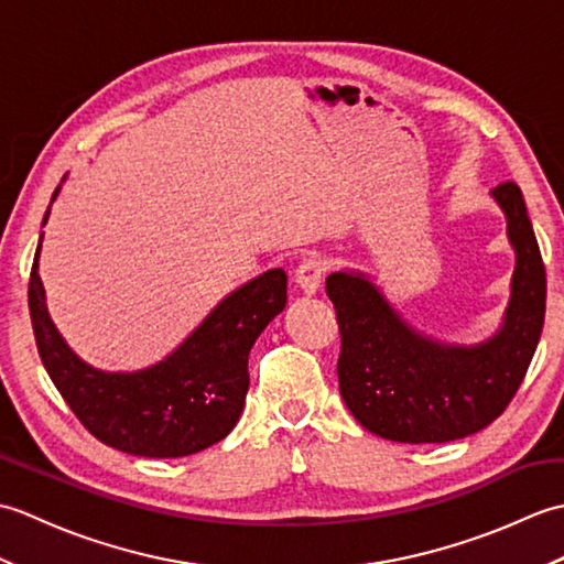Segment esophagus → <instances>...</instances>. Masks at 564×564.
<instances>
[{
  "mask_svg": "<svg viewBox=\"0 0 564 564\" xmlns=\"http://www.w3.org/2000/svg\"><path fill=\"white\" fill-rule=\"evenodd\" d=\"M325 273H327V261L319 254H307V257H303L301 263H297L295 279H297V283H301V289L310 295L319 289Z\"/></svg>",
  "mask_w": 564,
  "mask_h": 564,
  "instance_id": "esophagus-1",
  "label": "esophagus"
}]
</instances>
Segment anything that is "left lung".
<instances>
[{
	"label": "left lung",
	"instance_id": "1",
	"mask_svg": "<svg viewBox=\"0 0 564 564\" xmlns=\"http://www.w3.org/2000/svg\"><path fill=\"white\" fill-rule=\"evenodd\" d=\"M517 249L507 322L495 339L455 349L419 337L356 273H332L337 310L339 392L373 434L400 443H446L492 424L507 410L531 366L545 319V263L513 182L495 186Z\"/></svg>",
	"mask_w": 564,
	"mask_h": 564
}]
</instances>
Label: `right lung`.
Here are the masks:
<instances>
[{"label": "right lung", "mask_w": 564, "mask_h": 564, "mask_svg": "<svg viewBox=\"0 0 564 564\" xmlns=\"http://www.w3.org/2000/svg\"><path fill=\"white\" fill-rule=\"evenodd\" d=\"M39 251L29 279L35 346L57 392L94 438L130 455L182 458L230 434L249 390L251 346L285 307L289 275L283 269H271L227 295L162 364L140 373H101L67 349L51 322Z\"/></svg>", "instance_id": "add662e5"}]
</instances>
